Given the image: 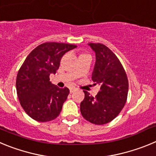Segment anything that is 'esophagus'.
<instances>
[{"mask_svg":"<svg viewBox=\"0 0 156 156\" xmlns=\"http://www.w3.org/2000/svg\"><path fill=\"white\" fill-rule=\"evenodd\" d=\"M77 89L76 88H75V87H71L69 89V90H70V93H73L74 91H76V90Z\"/></svg>","mask_w":156,"mask_h":156,"instance_id":"esophagus-1","label":"esophagus"}]
</instances>
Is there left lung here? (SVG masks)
I'll list each match as a JSON object with an SVG mask.
<instances>
[{
  "mask_svg": "<svg viewBox=\"0 0 156 156\" xmlns=\"http://www.w3.org/2000/svg\"><path fill=\"white\" fill-rule=\"evenodd\" d=\"M88 45L96 56L91 79L100 86V91L93 97L83 90L85 97L80 103V112L87 121L102 125L115 119L124 107L129 84L122 64L109 48L101 44Z\"/></svg>",
  "mask_w": 156,
  "mask_h": 156,
  "instance_id": "1",
  "label": "left lung"
}]
</instances>
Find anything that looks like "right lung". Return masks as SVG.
<instances>
[{
  "instance_id": "obj_1",
  "label": "right lung",
  "mask_w": 156,
  "mask_h": 156,
  "mask_svg": "<svg viewBox=\"0 0 156 156\" xmlns=\"http://www.w3.org/2000/svg\"><path fill=\"white\" fill-rule=\"evenodd\" d=\"M76 45L48 42L32 51L21 66L16 78V90L24 111L32 119L48 122L58 116L69 90L51 83L62 57Z\"/></svg>"
}]
</instances>
